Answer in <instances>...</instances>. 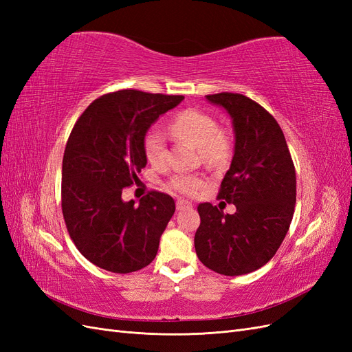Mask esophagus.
Wrapping results in <instances>:
<instances>
[{
  "label": "esophagus",
  "instance_id": "obj_1",
  "mask_svg": "<svg viewBox=\"0 0 352 352\" xmlns=\"http://www.w3.org/2000/svg\"><path fill=\"white\" fill-rule=\"evenodd\" d=\"M176 208H177L179 211L189 210V208H192V204H190V202L186 201V199H177V201H176Z\"/></svg>",
  "mask_w": 352,
  "mask_h": 352
}]
</instances>
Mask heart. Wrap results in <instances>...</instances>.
Listing matches in <instances>:
<instances>
[{"label": "heart", "mask_w": 352, "mask_h": 352, "mask_svg": "<svg viewBox=\"0 0 352 352\" xmlns=\"http://www.w3.org/2000/svg\"><path fill=\"white\" fill-rule=\"evenodd\" d=\"M168 129L179 140H184L198 148L201 158L208 164L221 163L229 154L226 135L217 131V122L211 116L188 109L177 113L168 123ZM144 153L154 168L166 164V142L163 133L153 129L144 138ZM204 186V179L198 175L177 173L168 180V188L184 195H194Z\"/></svg>", "instance_id": "obj_1"}]
</instances>
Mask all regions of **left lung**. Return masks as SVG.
Instances as JSON below:
<instances>
[{
  "label": "left lung",
  "mask_w": 352,
  "mask_h": 352,
  "mask_svg": "<svg viewBox=\"0 0 352 352\" xmlns=\"http://www.w3.org/2000/svg\"><path fill=\"white\" fill-rule=\"evenodd\" d=\"M206 98L232 119L235 150L219 198L236 206V212L225 214L210 202L199 204L195 251L206 267L241 276L270 261L289 230L296 201L295 167L280 126L260 104L232 92Z\"/></svg>",
  "instance_id": "obj_1"
}]
</instances>
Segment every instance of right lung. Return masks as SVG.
Returning a JSON list of instances; mask_svg holds the SVG:
<instances>
[{"label":"right lung","instance_id":"right-lung-1","mask_svg":"<svg viewBox=\"0 0 352 352\" xmlns=\"http://www.w3.org/2000/svg\"><path fill=\"white\" fill-rule=\"evenodd\" d=\"M182 95L123 89L91 102L69 136L63 157L61 208L72 241L85 258L113 273L146 267L175 212L173 198L151 190L123 201L146 166L144 138Z\"/></svg>","mask_w":352,"mask_h":352}]
</instances>
